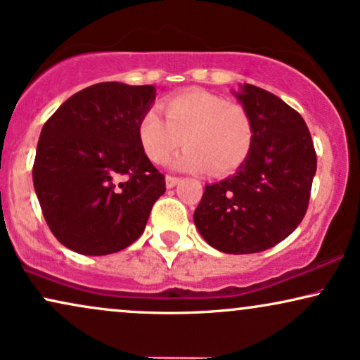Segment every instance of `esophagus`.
Returning a JSON list of instances; mask_svg holds the SVG:
<instances>
[{"label":"esophagus","mask_w":360,"mask_h":360,"mask_svg":"<svg viewBox=\"0 0 360 360\" xmlns=\"http://www.w3.org/2000/svg\"><path fill=\"white\" fill-rule=\"evenodd\" d=\"M179 181H180L179 176H172V175H167V176H165V185H167V188H173L176 184H179Z\"/></svg>","instance_id":"1"}]
</instances>
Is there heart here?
<instances>
[{
	"instance_id": "1",
	"label": "heart",
	"mask_w": 360,
	"mask_h": 360,
	"mask_svg": "<svg viewBox=\"0 0 360 360\" xmlns=\"http://www.w3.org/2000/svg\"><path fill=\"white\" fill-rule=\"evenodd\" d=\"M165 119L155 108L141 113L136 136L150 162L165 163L184 143L187 148L172 162L176 170L224 176L238 170L254 148L255 128L243 106L214 93L192 90L162 103Z\"/></svg>"
}]
</instances>
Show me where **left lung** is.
I'll return each instance as SVG.
<instances>
[{
	"label": "left lung",
	"instance_id": "8db88e82",
	"mask_svg": "<svg viewBox=\"0 0 360 360\" xmlns=\"http://www.w3.org/2000/svg\"><path fill=\"white\" fill-rule=\"evenodd\" d=\"M233 95L254 122V148L233 175L205 185L193 221L217 250L257 254L302 221L317 155L304 118L285 101L248 83Z\"/></svg>",
	"mask_w": 360,
	"mask_h": 360
}]
</instances>
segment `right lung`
I'll use <instances>...</instances> for the list:
<instances>
[{
  "mask_svg": "<svg viewBox=\"0 0 360 360\" xmlns=\"http://www.w3.org/2000/svg\"><path fill=\"white\" fill-rule=\"evenodd\" d=\"M157 88L96 83L70 96L44 123L33 185L58 242L82 255H108L143 233L165 176L152 165L136 123Z\"/></svg>",
  "mask_w": 360,
  "mask_h": 360,
  "instance_id": "right-lung-1",
  "label": "right lung"
}]
</instances>
